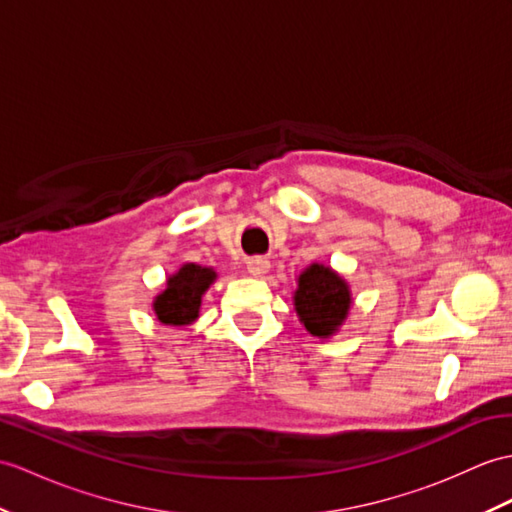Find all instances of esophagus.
<instances>
[{
  "instance_id": "obj_1",
  "label": "esophagus",
  "mask_w": 512,
  "mask_h": 512,
  "mask_svg": "<svg viewBox=\"0 0 512 512\" xmlns=\"http://www.w3.org/2000/svg\"><path fill=\"white\" fill-rule=\"evenodd\" d=\"M246 270L251 272L253 277H264L266 272L270 270V261L266 257H253L246 261Z\"/></svg>"
}]
</instances>
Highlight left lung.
<instances>
[{
    "label": "left lung",
    "mask_w": 512,
    "mask_h": 512,
    "mask_svg": "<svg viewBox=\"0 0 512 512\" xmlns=\"http://www.w3.org/2000/svg\"><path fill=\"white\" fill-rule=\"evenodd\" d=\"M351 305V294L336 272L314 264L299 277L294 307L312 336L327 338L342 325Z\"/></svg>",
    "instance_id": "left-lung-1"
}]
</instances>
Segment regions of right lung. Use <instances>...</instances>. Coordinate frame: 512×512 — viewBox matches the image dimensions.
<instances>
[{
    "instance_id": "right-lung-1",
    "label": "right lung",
    "mask_w": 512,
    "mask_h": 512,
    "mask_svg": "<svg viewBox=\"0 0 512 512\" xmlns=\"http://www.w3.org/2000/svg\"><path fill=\"white\" fill-rule=\"evenodd\" d=\"M216 279L211 268L185 264L168 279V288L154 301V312L163 325H189L198 318L200 299Z\"/></svg>"
}]
</instances>
